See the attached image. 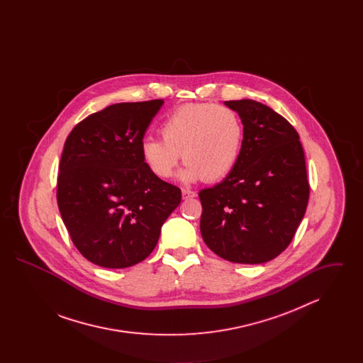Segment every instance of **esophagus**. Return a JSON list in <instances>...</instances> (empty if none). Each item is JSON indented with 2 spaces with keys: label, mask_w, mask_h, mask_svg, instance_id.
<instances>
[{
  "label": "esophagus",
  "mask_w": 363,
  "mask_h": 363,
  "mask_svg": "<svg viewBox=\"0 0 363 363\" xmlns=\"http://www.w3.org/2000/svg\"><path fill=\"white\" fill-rule=\"evenodd\" d=\"M196 196H197V193H196V191H193V190L182 189V199H184V200L193 199V197H196Z\"/></svg>",
  "instance_id": "1"
}]
</instances>
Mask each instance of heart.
<instances>
[{
  "label": "heart",
  "mask_w": 363,
  "mask_h": 363,
  "mask_svg": "<svg viewBox=\"0 0 363 363\" xmlns=\"http://www.w3.org/2000/svg\"><path fill=\"white\" fill-rule=\"evenodd\" d=\"M159 132L162 140L144 138L140 145L144 164L157 178L173 175L181 154L186 164L179 179L186 184L220 181L238 162L243 128L237 113L225 106L184 104L162 121Z\"/></svg>",
  "instance_id": "b5f03b06"
}]
</instances>
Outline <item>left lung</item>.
I'll return each instance as SVG.
<instances>
[{"mask_svg": "<svg viewBox=\"0 0 363 363\" xmlns=\"http://www.w3.org/2000/svg\"><path fill=\"white\" fill-rule=\"evenodd\" d=\"M243 125L238 162L213 188L200 190L201 237L219 257L262 264L293 241L309 201L306 163L293 125L265 104L228 101Z\"/></svg>", "mask_w": 363, "mask_h": 363, "instance_id": "8db88e82", "label": "left lung"}]
</instances>
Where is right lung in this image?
Wrapping results in <instances>:
<instances>
[{
	"instance_id": "1",
	"label": "right lung",
	"mask_w": 363,
	"mask_h": 363,
	"mask_svg": "<svg viewBox=\"0 0 363 363\" xmlns=\"http://www.w3.org/2000/svg\"><path fill=\"white\" fill-rule=\"evenodd\" d=\"M162 104H111L79 122L65 141L57 203L72 242L99 267L147 259L181 203V189L151 173L140 152Z\"/></svg>"
}]
</instances>
